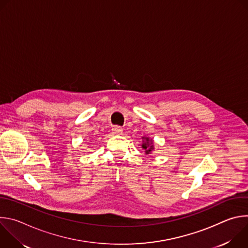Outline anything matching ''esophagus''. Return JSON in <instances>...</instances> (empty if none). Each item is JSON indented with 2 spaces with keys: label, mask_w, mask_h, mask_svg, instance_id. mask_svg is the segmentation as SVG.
<instances>
[{
  "label": "esophagus",
  "mask_w": 248,
  "mask_h": 248,
  "mask_svg": "<svg viewBox=\"0 0 248 248\" xmlns=\"http://www.w3.org/2000/svg\"><path fill=\"white\" fill-rule=\"evenodd\" d=\"M112 131H113V133H114V134H116V135H120V134H122V133H123V128H122L121 126H119V125H115V126H113Z\"/></svg>",
  "instance_id": "obj_1"
}]
</instances>
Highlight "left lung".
<instances>
[{
    "label": "left lung",
    "mask_w": 248,
    "mask_h": 248,
    "mask_svg": "<svg viewBox=\"0 0 248 248\" xmlns=\"http://www.w3.org/2000/svg\"><path fill=\"white\" fill-rule=\"evenodd\" d=\"M145 142L142 144V148L143 149H145V151H146V153L148 154L149 152H151L152 151V149H153V145H151V143H149V141H151V140H149V138H145Z\"/></svg>",
    "instance_id": "obj_1"
}]
</instances>
